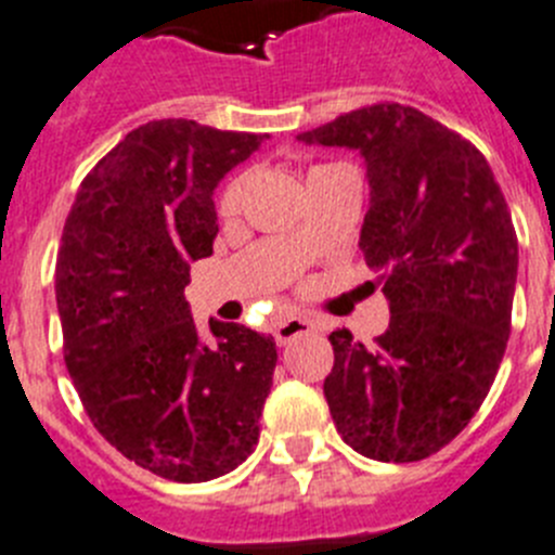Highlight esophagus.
<instances>
[{"label":"esophagus","instance_id":"34e87169","mask_svg":"<svg viewBox=\"0 0 555 555\" xmlns=\"http://www.w3.org/2000/svg\"><path fill=\"white\" fill-rule=\"evenodd\" d=\"M314 328V321H309V318H301V314H289V318H284L282 323L276 326V343L279 346H287L289 339L301 337V334L312 332Z\"/></svg>","mask_w":555,"mask_h":555}]
</instances>
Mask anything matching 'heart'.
Masks as SVG:
<instances>
[{"label": "heart", "instance_id": "obj_1", "mask_svg": "<svg viewBox=\"0 0 555 555\" xmlns=\"http://www.w3.org/2000/svg\"><path fill=\"white\" fill-rule=\"evenodd\" d=\"M243 188H246V179H234L227 191H223V196H221V212H223V216H232L234 209L241 207ZM298 243H301V234H298Z\"/></svg>", "mask_w": 555, "mask_h": 555}]
</instances>
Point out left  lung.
<instances>
[{
	"instance_id": "1",
	"label": "left lung",
	"mask_w": 555,
	"mask_h": 555,
	"mask_svg": "<svg viewBox=\"0 0 555 555\" xmlns=\"http://www.w3.org/2000/svg\"><path fill=\"white\" fill-rule=\"evenodd\" d=\"M298 141L364 159L359 248L389 304L376 346L328 334L332 421L362 456L421 462L470 423L501 367L517 284L512 212L483 154L421 109L373 104Z\"/></svg>"
}]
</instances>
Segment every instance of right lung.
Returning a JSON list of instances; mask_svg holds the SVG:
<instances>
[{
    "mask_svg": "<svg viewBox=\"0 0 555 555\" xmlns=\"http://www.w3.org/2000/svg\"><path fill=\"white\" fill-rule=\"evenodd\" d=\"M268 134L149 121L96 163L63 227L54 293L66 367L109 446L198 483L251 456L276 343L243 323L198 334L191 262L212 254L216 188Z\"/></svg>",
    "mask_w": 555,
    "mask_h": 555,
    "instance_id": "add662e5",
    "label": "right lung"
}]
</instances>
